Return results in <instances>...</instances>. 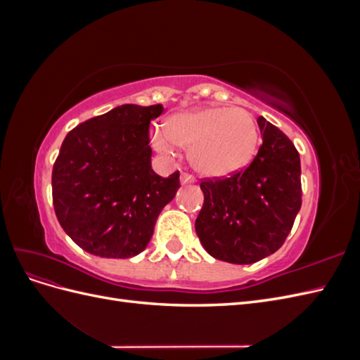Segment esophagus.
I'll use <instances>...</instances> for the list:
<instances>
[{
    "label": "esophagus",
    "instance_id": "obj_1",
    "mask_svg": "<svg viewBox=\"0 0 360 360\" xmlns=\"http://www.w3.org/2000/svg\"><path fill=\"white\" fill-rule=\"evenodd\" d=\"M193 181H195L193 176H191V174H188V172H183L181 176H180V183L181 184H191Z\"/></svg>",
    "mask_w": 360,
    "mask_h": 360
}]
</instances>
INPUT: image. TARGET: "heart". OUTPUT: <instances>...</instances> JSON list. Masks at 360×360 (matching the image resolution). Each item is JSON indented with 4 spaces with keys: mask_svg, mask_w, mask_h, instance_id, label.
<instances>
[{
    "mask_svg": "<svg viewBox=\"0 0 360 360\" xmlns=\"http://www.w3.org/2000/svg\"><path fill=\"white\" fill-rule=\"evenodd\" d=\"M258 132L254 118L242 108L205 106L168 118L165 134L156 130L151 143L172 156L176 147L189 150L193 169L205 177H226L249 165Z\"/></svg>",
    "mask_w": 360,
    "mask_h": 360,
    "instance_id": "heart-1",
    "label": "heart"
}]
</instances>
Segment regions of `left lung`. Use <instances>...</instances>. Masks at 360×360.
<instances>
[{
	"label": "left lung",
	"instance_id": "1",
	"mask_svg": "<svg viewBox=\"0 0 360 360\" xmlns=\"http://www.w3.org/2000/svg\"><path fill=\"white\" fill-rule=\"evenodd\" d=\"M257 123L263 146L250 165L200 184L204 204L195 231L207 252L231 264H252L276 252L302 205L296 147L264 117Z\"/></svg>",
	"mask_w": 360,
	"mask_h": 360
}]
</instances>
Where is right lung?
Returning <instances> with one entry per match:
<instances>
[{"instance_id": "obj_1", "label": "right lung", "mask_w": 360, "mask_h": 360, "mask_svg": "<svg viewBox=\"0 0 360 360\" xmlns=\"http://www.w3.org/2000/svg\"><path fill=\"white\" fill-rule=\"evenodd\" d=\"M163 106L127 103L64 138L52 169L57 219L89 254L130 258L147 248L158 216L180 188L179 171L151 169L150 122Z\"/></svg>"}]
</instances>
